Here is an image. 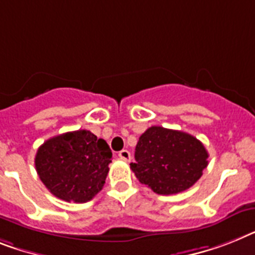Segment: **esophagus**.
Returning <instances> with one entry per match:
<instances>
[{
  "mask_svg": "<svg viewBox=\"0 0 255 255\" xmlns=\"http://www.w3.org/2000/svg\"><path fill=\"white\" fill-rule=\"evenodd\" d=\"M119 157L125 161H130V159H131V155H130V152L128 150H121L119 152Z\"/></svg>",
  "mask_w": 255,
  "mask_h": 255,
  "instance_id": "obj_1",
  "label": "esophagus"
}]
</instances>
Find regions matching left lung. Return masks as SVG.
Instances as JSON below:
<instances>
[{
    "label": "left lung",
    "mask_w": 255,
    "mask_h": 255,
    "mask_svg": "<svg viewBox=\"0 0 255 255\" xmlns=\"http://www.w3.org/2000/svg\"><path fill=\"white\" fill-rule=\"evenodd\" d=\"M135 163L130 168L156 194L170 195L186 190L201 178L208 152L195 136L178 130L151 126L139 136Z\"/></svg>",
    "instance_id": "8db88e82"
}]
</instances>
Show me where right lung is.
I'll return each instance as SVG.
<instances>
[{"label": "right lung", "instance_id": "obj_1", "mask_svg": "<svg viewBox=\"0 0 255 255\" xmlns=\"http://www.w3.org/2000/svg\"><path fill=\"white\" fill-rule=\"evenodd\" d=\"M112 151L88 130L53 136L39 147L35 167L45 188L57 198L85 203L105 184Z\"/></svg>", "mask_w": 255, "mask_h": 255}]
</instances>
